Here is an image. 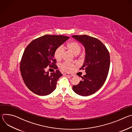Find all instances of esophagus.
<instances>
[{"mask_svg":"<svg viewBox=\"0 0 132 132\" xmlns=\"http://www.w3.org/2000/svg\"><path fill=\"white\" fill-rule=\"evenodd\" d=\"M65 75L68 77H72L73 76V75H72L71 73H65Z\"/></svg>","mask_w":132,"mask_h":132,"instance_id":"1","label":"esophagus"}]
</instances>
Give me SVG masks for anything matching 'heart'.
<instances>
[{
    "instance_id": "b5f03b06",
    "label": "heart",
    "mask_w": 132,
    "mask_h": 132,
    "mask_svg": "<svg viewBox=\"0 0 132 132\" xmlns=\"http://www.w3.org/2000/svg\"><path fill=\"white\" fill-rule=\"evenodd\" d=\"M67 47L68 49L72 53L75 55H78L81 50V46L80 44L77 42H72L67 44ZM65 49L63 45H61L56 49L54 52V57L55 59L57 61L60 60L62 57L64 53ZM75 65L73 64L69 63L67 62H65L60 64V67L64 71L70 72L74 68Z\"/></svg>"
}]
</instances>
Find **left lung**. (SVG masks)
<instances>
[{"label": "left lung", "mask_w": 132, "mask_h": 132, "mask_svg": "<svg viewBox=\"0 0 132 132\" xmlns=\"http://www.w3.org/2000/svg\"><path fill=\"white\" fill-rule=\"evenodd\" d=\"M72 37L85 47V61L80 69H85L86 73L78 85L72 86V90L80 96H88L97 92L106 80L110 64L109 52L95 37L87 35Z\"/></svg>", "instance_id": "1"}]
</instances>
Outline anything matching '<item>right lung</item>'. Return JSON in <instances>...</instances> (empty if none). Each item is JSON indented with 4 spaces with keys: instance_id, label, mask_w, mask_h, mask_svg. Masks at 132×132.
<instances>
[{
    "instance_id": "obj_1",
    "label": "right lung",
    "mask_w": 132,
    "mask_h": 132,
    "mask_svg": "<svg viewBox=\"0 0 132 132\" xmlns=\"http://www.w3.org/2000/svg\"><path fill=\"white\" fill-rule=\"evenodd\" d=\"M68 39L64 35H45L32 41L25 49L20 62L21 76L26 86L36 95L47 96L56 89L62 74L59 70L50 74L45 70L48 66L57 68L54 52Z\"/></svg>"
}]
</instances>
